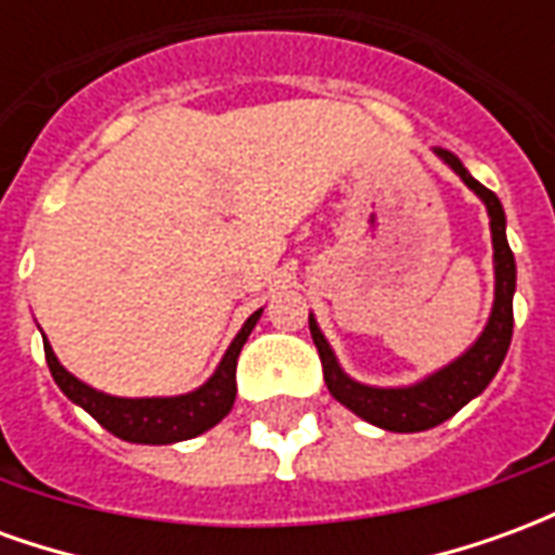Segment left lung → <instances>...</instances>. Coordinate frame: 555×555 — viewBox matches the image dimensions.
<instances>
[{
	"instance_id": "1",
	"label": "left lung",
	"mask_w": 555,
	"mask_h": 555,
	"mask_svg": "<svg viewBox=\"0 0 555 555\" xmlns=\"http://www.w3.org/2000/svg\"><path fill=\"white\" fill-rule=\"evenodd\" d=\"M434 154L485 202L490 217V237H493V309H490L488 326L481 330V336L473 341V348L461 353L457 360L442 365L440 372L428 374L425 380L410 386H369L353 380L341 372L336 353L330 348V341L321 333V326L309 314V330H312L314 348L321 353L324 365V380L330 396L338 404H345L350 413H357L365 422H372L384 430H398V434H416V430L437 428L440 422L452 418L457 410L469 404L473 398L481 396L488 384L500 372L502 360L508 353L514 330V285H517V267H514V253L505 237V210L500 198L490 193L481 183L464 169V163L454 157L446 147H434Z\"/></svg>"
}]
</instances>
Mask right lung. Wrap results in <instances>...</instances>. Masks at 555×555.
I'll use <instances>...</instances> for the list:
<instances>
[{
    "mask_svg": "<svg viewBox=\"0 0 555 555\" xmlns=\"http://www.w3.org/2000/svg\"><path fill=\"white\" fill-rule=\"evenodd\" d=\"M264 309H258L255 314L246 318V324L241 326V333L234 336L231 348L225 350V357L217 365V372L207 377V384H202L186 396L171 398H118L106 396L91 389L89 384H82L79 377L67 372L65 365L59 362V357L50 348V341H43V353H47V365L50 374L59 384V389L65 392L74 404L86 410L89 416L101 422L103 428L121 437L127 442H145V446H169V442L193 440L198 434L210 430L217 422L229 416V410L234 408V396H237V357L241 348L246 345V338L253 333V326L258 324Z\"/></svg>",
    "mask_w": 555,
    "mask_h": 555,
    "instance_id": "obj_1",
    "label": "right lung"
}]
</instances>
